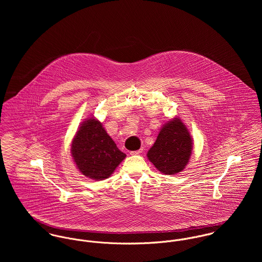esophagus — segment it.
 <instances>
[{
  "label": "esophagus",
  "instance_id": "obj_1",
  "mask_svg": "<svg viewBox=\"0 0 262 262\" xmlns=\"http://www.w3.org/2000/svg\"><path fill=\"white\" fill-rule=\"evenodd\" d=\"M142 151H143V149L140 148V149L136 150V151H131L130 154H131V155H137V154H140Z\"/></svg>",
  "mask_w": 262,
  "mask_h": 262
}]
</instances>
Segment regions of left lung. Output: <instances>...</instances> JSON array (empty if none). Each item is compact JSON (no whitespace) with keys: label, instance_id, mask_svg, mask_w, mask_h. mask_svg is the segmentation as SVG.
<instances>
[{"label":"left lung","instance_id":"obj_1","mask_svg":"<svg viewBox=\"0 0 262 262\" xmlns=\"http://www.w3.org/2000/svg\"><path fill=\"white\" fill-rule=\"evenodd\" d=\"M191 138L184 123L174 118L160 130L147 157L164 174H176L187 165L191 154Z\"/></svg>","mask_w":262,"mask_h":262}]
</instances>
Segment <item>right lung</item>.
<instances>
[{
  "mask_svg": "<svg viewBox=\"0 0 262 262\" xmlns=\"http://www.w3.org/2000/svg\"><path fill=\"white\" fill-rule=\"evenodd\" d=\"M72 155L79 171L95 181L108 179L126 157L102 123L93 118L83 122L76 132L72 143Z\"/></svg>",
  "mask_w": 262,
  "mask_h": 262,
  "instance_id": "right-lung-1",
  "label": "right lung"
}]
</instances>
